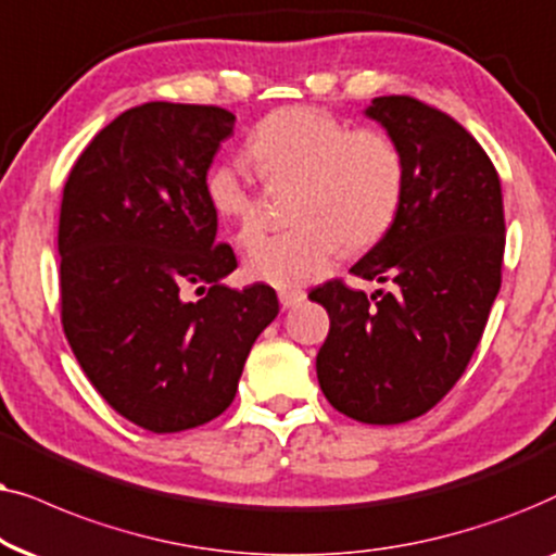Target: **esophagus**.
<instances>
[{"label": "esophagus", "mask_w": 556, "mask_h": 556, "mask_svg": "<svg viewBox=\"0 0 556 556\" xmlns=\"http://www.w3.org/2000/svg\"><path fill=\"white\" fill-rule=\"evenodd\" d=\"M305 298H307V294L302 292V290H279V302H282L285 309L302 305V302H305Z\"/></svg>", "instance_id": "1"}]
</instances>
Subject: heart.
<instances>
[{"label": "heart", "instance_id": "1", "mask_svg": "<svg viewBox=\"0 0 556 556\" xmlns=\"http://www.w3.org/2000/svg\"><path fill=\"white\" fill-rule=\"evenodd\" d=\"M247 157L266 182H298L285 233L262 236L243 256L251 282L300 287L323 277L340 249H366L394 220L404 192V160L387 135L348 129L320 109L290 106L258 124ZM205 198L236 243L258 228V205L233 165L205 177Z\"/></svg>", "mask_w": 556, "mask_h": 556}]
</instances>
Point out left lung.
<instances>
[{
    "mask_svg": "<svg viewBox=\"0 0 556 556\" xmlns=\"http://www.w3.org/2000/svg\"><path fill=\"white\" fill-rule=\"evenodd\" d=\"M364 116L402 152L404 192L351 271L391 292H309L330 315L315 366L340 414L399 425L432 409L468 366L501 290L506 226L498 173L455 118L412 96H379Z\"/></svg>",
    "mask_w": 556,
    "mask_h": 556,
    "instance_id": "obj_1",
    "label": "left lung"
}]
</instances>
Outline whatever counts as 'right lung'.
<instances>
[{
  "mask_svg": "<svg viewBox=\"0 0 556 556\" xmlns=\"http://www.w3.org/2000/svg\"><path fill=\"white\" fill-rule=\"evenodd\" d=\"M236 116L152 101L86 147L63 188L58 254L65 338L109 406L150 432H182L233 402L251 345L279 313L236 269L205 177ZM190 286L206 298L184 300Z\"/></svg>",
  "mask_w": 556,
  "mask_h": 556,
  "instance_id": "1",
  "label": "right lung"
}]
</instances>
